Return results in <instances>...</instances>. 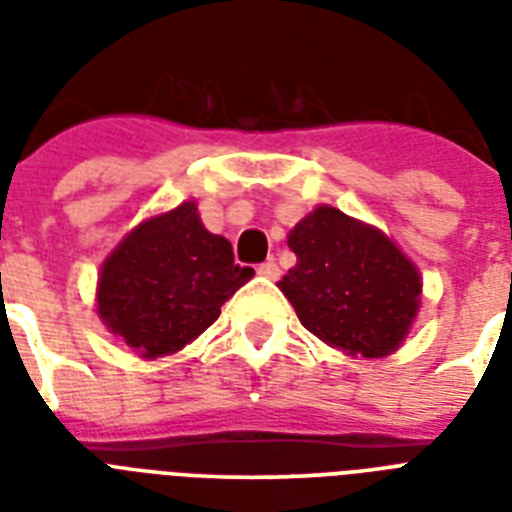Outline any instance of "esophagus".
Returning a JSON list of instances; mask_svg holds the SVG:
<instances>
[{
  "label": "esophagus",
  "instance_id": "34e87169",
  "mask_svg": "<svg viewBox=\"0 0 512 512\" xmlns=\"http://www.w3.org/2000/svg\"><path fill=\"white\" fill-rule=\"evenodd\" d=\"M257 273L263 276V279H279V265L273 263V260H268V263L257 265Z\"/></svg>",
  "mask_w": 512,
  "mask_h": 512
}]
</instances>
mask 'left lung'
<instances>
[{
    "mask_svg": "<svg viewBox=\"0 0 512 512\" xmlns=\"http://www.w3.org/2000/svg\"><path fill=\"white\" fill-rule=\"evenodd\" d=\"M287 244L297 265L279 289L311 335L353 358H385L404 345L422 276L388 233L321 204Z\"/></svg>",
    "mask_w": 512,
    "mask_h": 512,
    "instance_id": "left-lung-1",
    "label": "left lung"
}]
</instances>
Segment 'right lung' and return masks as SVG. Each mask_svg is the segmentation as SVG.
Segmentation results:
<instances>
[{
  "label": "right lung",
  "mask_w": 512,
  "mask_h": 512,
  "mask_svg": "<svg viewBox=\"0 0 512 512\" xmlns=\"http://www.w3.org/2000/svg\"><path fill=\"white\" fill-rule=\"evenodd\" d=\"M255 276L233 263L231 241L209 233L196 201L146 217L100 265L95 308L140 358H164L209 329Z\"/></svg>",
  "instance_id": "obj_1"
}]
</instances>
